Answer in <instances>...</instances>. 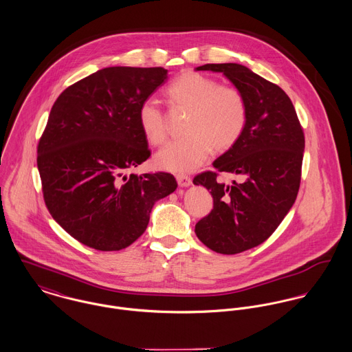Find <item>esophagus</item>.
<instances>
[{
    "mask_svg": "<svg viewBox=\"0 0 352 352\" xmlns=\"http://www.w3.org/2000/svg\"><path fill=\"white\" fill-rule=\"evenodd\" d=\"M177 182L181 188H188V186L192 185V178L185 175V174H178L177 175Z\"/></svg>",
    "mask_w": 352,
    "mask_h": 352,
    "instance_id": "esophagus-1",
    "label": "esophagus"
}]
</instances>
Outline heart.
Instances as JSON below:
<instances>
[{"instance_id":"1","label":"heart","mask_w":352,"mask_h":352,"mask_svg":"<svg viewBox=\"0 0 352 352\" xmlns=\"http://www.w3.org/2000/svg\"><path fill=\"white\" fill-rule=\"evenodd\" d=\"M171 112H186L182 131L186 136L170 142L155 155L157 167L174 173H186L199 167L212 150L226 153L241 138L248 105L244 94L232 85L185 72L164 90ZM139 126L153 146L164 143L168 122L163 111L153 101H146L138 112Z\"/></svg>"}]
</instances>
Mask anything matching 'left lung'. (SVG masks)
I'll return each instance as SVG.
<instances>
[{
	"label": "left lung",
	"mask_w": 352,
	"mask_h": 352,
	"mask_svg": "<svg viewBox=\"0 0 352 352\" xmlns=\"http://www.w3.org/2000/svg\"><path fill=\"white\" fill-rule=\"evenodd\" d=\"M223 73L244 94L247 126L214 170L195 175L213 197V209L195 224L197 237L212 251L234 255L266 241L293 206L301 182L305 136L289 96L273 82L237 63L197 67ZM220 172L243 181L226 186Z\"/></svg>",
	"instance_id": "left-lung-1"
}]
</instances>
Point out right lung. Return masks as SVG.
Listing matches in <instances>:
<instances>
[{
  "instance_id": "right-lung-1",
  "label": "right lung",
  "mask_w": 352,
  "mask_h": 352,
  "mask_svg": "<svg viewBox=\"0 0 352 352\" xmlns=\"http://www.w3.org/2000/svg\"><path fill=\"white\" fill-rule=\"evenodd\" d=\"M166 79L163 67H107L52 105L38 144L43 198L52 219L87 247L131 245L155 201L178 186L170 173L126 175L151 155L138 112Z\"/></svg>"
}]
</instances>
